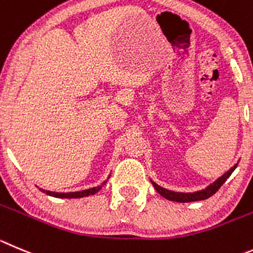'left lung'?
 Instances as JSON below:
<instances>
[{"label":"left lung","instance_id":"obj_1","mask_svg":"<svg viewBox=\"0 0 253 253\" xmlns=\"http://www.w3.org/2000/svg\"><path fill=\"white\" fill-rule=\"evenodd\" d=\"M236 167H237V165H235V166H233L230 171H227L225 174H222V176L219 177L218 180L214 181V182L212 183V185H210L207 188H205V190H202V191H198V192H193V193L173 192V191H169V190H166V188L160 187L159 185H156V183L152 182V181H151V182H152V185L155 186L156 191H157V192H159L162 197H165L166 200H169V201H174V202L202 201V200H206V198L213 196L214 193L219 190V187H221V186L226 182V180H227L228 177L231 176V173L235 171Z\"/></svg>","mask_w":253,"mask_h":253}]
</instances>
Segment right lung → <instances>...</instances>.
Listing matches in <instances>:
<instances>
[{
  "mask_svg": "<svg viewBox=\"0 0 253 253\" xmlns=\"http://www.w3.org/2000/svg\"><path fill=\"white\" fill-rule=\"evenodd\" d=\"M107 182V181H105V182L102 183V185L97 186V187H93V188H88V190H84V191H79V192H70V193H58V192H51V191H43L44 193H47V195L49 196H53V197H60V198H80V197H84V196H89V195H94L96 192H98V191L102 188V186L105 185V183Z\"/></svg>",
  "mask_w": 253,
  "mask_h": 253,
  "instance_id": "right-lung-1",
  "label": "right lung"
}]
</instances>
